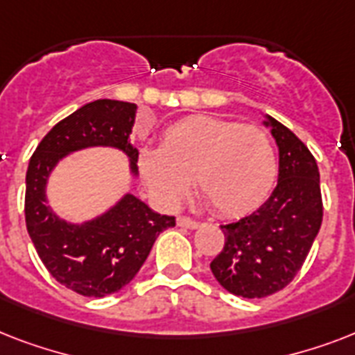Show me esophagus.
<instances>
[{"label": "esophagus", "mask_w": 355, "mask_h": 355, "mask_svg": "<svg viewBox=\"0 0 355 355\" xmlns=\"http://www.w3.org/2000/svg\"><path fill=\"white\" fill-rule=\"evenodd\" d=\"M177 225H178V227H182V228H191V230H195V228L200 227L199 221H195V219H189V217H186V216L178 217Z\"/></svg>", "instance_id": "esophagus-1"}]
</instances>
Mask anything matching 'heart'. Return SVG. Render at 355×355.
Segmentation results:
<instances>
[{
	"mask_svg": "<svg viewBox=\"0 0 355 355\" xmlns=\"http://www.w3.org/2000/svg\"><path fill=\"white\" fill-rule=\"evenodd\" d=\"M141 177L167 205L197 191L217 216L234 219L258 210L275 188L278 162L265 130L232 119L188 116L162 134L160 149L138 156Z\"/></svg>",
	"mask_w": 355,
	"mask_h": 355,
	"instance_id": "b5f03b06",
	"label": "heart"
}]
</instances>
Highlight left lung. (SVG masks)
I'll return each instance as SVG.
<instances>
[{
    "label": "left lung",
    "instance_id": "1",
    "mask_svg": "<svg viewBox=\"0 0 355 355\" xmlns=\"http://www.w3.org/2000/svg\"><path fill=\"white\" fill-rule=\"evenodd\" d=\"M265 125L280 150L278 184L250 216L221 225L225 247L210 263L216 280L243 298H263L297 276L322 225L317 162L280 121Z\"/></svg>",
    "mask_w": 355,
    "mask_h": 355
}]
</instances>
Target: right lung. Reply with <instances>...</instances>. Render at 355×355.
<instances>
[{
    "instance_id": "add662e5",
    "label": "right lung",
    "mask_w": 355,
    "mask_h": 355,
    "mask_svg": "<svg viewBox=\"0 0 355 355\" xmlns=\"http://www.w3.org/2000/svg\"><path fill=\"white\" fill-rule=\"evenodd\" d=\"M134 103L97 99L58 121L33 153L25 177V225L49 275L83 297L118 293L132 280L149 256L158 234L175 227V217L160 216L125 195L107 214L85 225L58 219L46 205L47 177L62 156L108 145L130 158L136 175L138 149L130 144Z\"/></svg>"
}]
</instances>
